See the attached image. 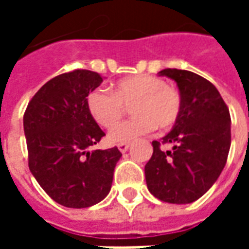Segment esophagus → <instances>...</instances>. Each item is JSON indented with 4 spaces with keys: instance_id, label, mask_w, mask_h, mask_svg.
Here are the masks:
<instances>
[{
    "instance_id": "34e87169",
    "label": "esophagus",
    "mask_w": 249,
    "mask_h": 249,
    "mask_svg": "<svg viewBox=\"0 0 249 249\" xmlns=\"http://www.w3.org/2000/svg\"><path fill=\"white\" fill-rule=\"evenodd\" d=\"M117 148L120 149V152H123V153H124V152H126L128 149H129V144H128V142H120L119 145H117Z\"/></svg>"
}]
</instances>
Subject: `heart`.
<instances>
[{
  "label": "heart",
  "instance_id": "1",
  "mask_svg": "<svg viewBox=\"0 0 249 249\" xmlns=\"http://www.w3.org/2000/svg\"><path fill=\"white\" fill-rule=\"evenodd\" d=\"M130 107L132 119L110 132L112 142L132 141L155 128L169 129L180 119L183 100L167 81L151 74L124 77L113 84V93L94 89L88 94L87 108L92 119L105 129H113Z\"/></svg>",
  "mask_w": 249,
  "mask_h": 249
}]
</instances>
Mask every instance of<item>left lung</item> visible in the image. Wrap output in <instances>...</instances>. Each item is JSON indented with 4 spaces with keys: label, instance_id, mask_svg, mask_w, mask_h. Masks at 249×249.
Returning <instances> with one entry per match:
<instances>
[{
    "label": "left lung",
    "instance_id": "1",
    "mask_svg": "<svg viewBox=\"0 0 249 249\" xmlns=\"http://www.w3.org/2000/svg\"><path fill=\"white\" fill-rule=\"evenodd\" d=\"M159 76L176 81L183 100L180 119L161 141H153L145 165L146 187L161 201L189 204L212 187L224 169L231 146V116L212 82L196 73L164 69ZM175 143L164 152L161 143Z\"/></svg>",
    "mask_w": 249,
    "mask_h": 249
}]
</instances>
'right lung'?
Instances as JSON below:
<instances>
[{
	"label": "right lung",
	"instance_id": "obj_1",
	"mask_svg": "<svg viewBox=\"0 0 249 249\" xmlns=\"http://www.w3.org/2000/svg\"><path fill=\"white\" fill-rule=\"evenodd\" d=\"M103 77L87 69L46 82L28 104L24 132L29 169L41 188L68 208H88L107 197L121 152L89 148L105 136L87 108Z\"/></svg>",
	"mask_w": 249,
	"mask_h": 249
}]
</instances>
